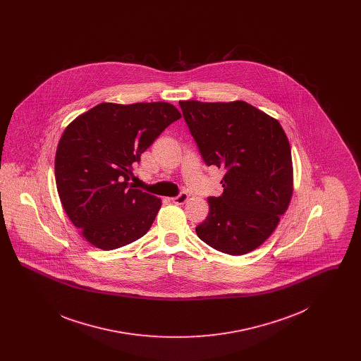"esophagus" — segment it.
Instances as JSON below:
<instances>
[{
	"label": "esophagus",
	"mask_w": 361,
	"mask_h": 361,
	"mask_svg": "<svg viewBox=\"0 0 361 361\" xmlns=\"http://www.w3.org/2000/svg\"><path fill=\"white\" fill-rule=\"evenodd\" d=\"M189 199L188 193H185V192H181L178 196H176V197H172L171 200H172L174 204H184L187 200Z\"/></svg>",
	"instance_id": "34e87169"
}]
</instances>
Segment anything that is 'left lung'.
<instances>
[{
  "label": "left lung",
  "instance_id": "1",
  "mask_svg": "<svg viewBox=\"0 0 361 361\" xmlns=\"http://www.w3.org/2000/svg\"><path fill=\"white\" fill-rule=\"evenodd\" d=\"M208 166L224 171V193L208 197L196 234L231 256L246 255L275 231L293 192L291 147L275 118L245 102H180Z\"/></svg>",
  "mask_w": 361,
  "mask_h": 361
}]
</instances>
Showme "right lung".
Listing matches in <instances>:
<instances>
[{"label": "right lung", "instance_id": "obj_1", "mask_svg": "<svg viewBox=\"0 0 361 361\" xmlns=\"http://www.w3.org/2000/svg\"><path fill=\"white\" fill-rule=\"evenodd\" d=\"M181 114L169 103H102L70 123L55 154V183L70 221L93 246L143 237L161 199L130 184L140 154Z\"/></svg>", "mask_w": 361, "mask_h": 361}]
</instances>
